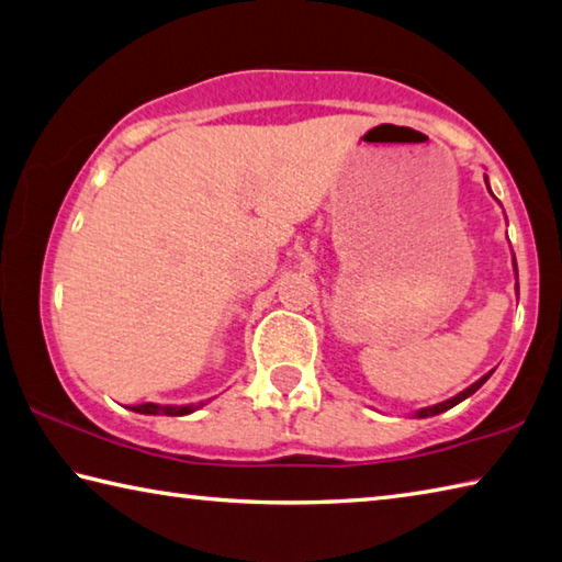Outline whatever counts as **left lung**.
<instances>
[{"label":"left lung","mask_w":562,"mask_h":562,"mask_svg":"<svg viewBox=\"0 0 562 562\" xmlns=\"http://www.w3.org/2000/svg\"><path fill=\"white\" fill-rule=\"evenodd\" d=\"M484 181H486V189H488V193H492V187H488V177L484 175ZM514 272H516V280H518V270H516V258H514ZM516 292H518V282H516ZM494 371H488V373H484L482 379H479L476 383H472L469 387H464L462 393H457L454 397H450V401H442V403H437V405H427V407H420V411H415L413 413V417H432V415H440V413H445V411H450V407H454V405H459L462 401H467L469 395H474L479 387H482L486 381H488V375H492Z\"/></svg>","instance_id":"obj_1"}]
</instances>
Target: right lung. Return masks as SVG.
<instances>
[{"instance_id":"add662e5","label":"right lung","mask_w":562,"mask_h":562,"mask_svg":"<svg viewBox=\"0 0 562 562\" xmlns=\"http://www.w3.org/2000/svg\"><path fill=\"white\" fill-rule=\"evenodd\" d=\"M213 397L209 401H199V403H189V405H159V403H142V405H132L130 411L132 413H139V415H171V417H179V415H189V413H196L201 411L203 405H209Z\"/></svg>"}]
</instances>
